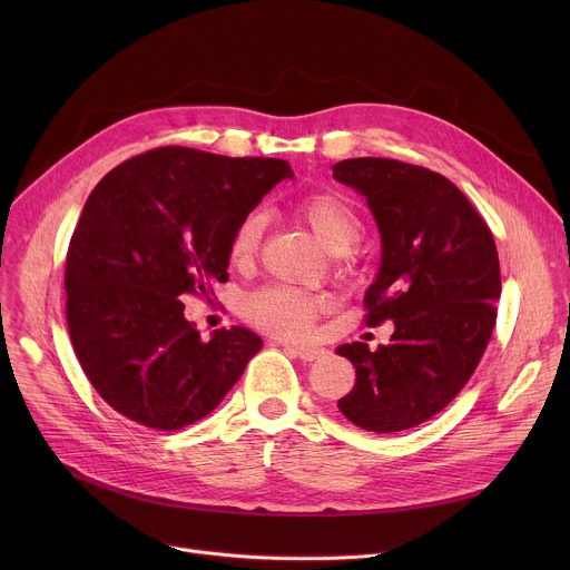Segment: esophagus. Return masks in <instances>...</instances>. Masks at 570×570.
Returning a JSON list of instances; mask_svg holds the SVG:
<instances>
[{
	"label": "esophagus",
	"mask_w": 570,
	"mask_h": 570,
	"mask_svg": "<svg viewBox=\"0 0 570 570\" xmlns=\"http://www.w3.org/2000/svg\"><path fill=\"white\" fill-rule=\"evenodd\" d=\"M284 346V351H288V353H293V355H297V357H303V361H316V357H321L325 351L323 348H318V346H301V344H282Z\"/></svg>",
	"instance_id": "obj_1"
}]
</instances>
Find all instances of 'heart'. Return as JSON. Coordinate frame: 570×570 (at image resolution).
I'll return each mask as SVG.
<instances>
[{"mask_svg":"<svg viewBox=\"0 0 570 570\" xmlns=\"http://www.w3.org/2000/svg\"><path fill=\"white\" fill-rule=\"evenodd\" d=\"M295 213L335 254H348L361 243V217L340 194H309L295 205ZM263 228L265 215L258 209L247 213L235 224L228 237V261L233 267L247 269L256 261ZM321 312V297L293 286H263L249 293L243 303V316L258 331L277 337H305Z\"/></svg>","mask_w":570,"mask_h":570,"instance_id":"heart-1","label":"heart"}]
</instances>
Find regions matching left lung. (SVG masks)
<instances>
[{"label": "left lung", "mask_w": 570, "mask_h": 570, "mask_svg": "<svg viewBox=\"0 0 570 570\" xmlns=\"http://www.w3.org/2000/svg\"><path fill=\"white\" fill-rule=\"evenodd\" d=\"M340 183L367 198L383 261L365 293V323H395L391 344L337 348L355 385L337 406L367 432L391 434L451 404L488 348L501 295L490 226L451 179L395 159H344Z\"/></svg>", "instance_id": "1"}]
</instances>
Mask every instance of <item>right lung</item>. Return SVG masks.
Segmentation results:
<instances>
[{"label":"right lung","instance_id":"obj_1","mask_svg":"<svg viewBox=\"0 0 570 570\" xmlns=\"http://www.w3.org/2000/svg\"><path fill=\"white\" fill-rule=\"evenodd\" d=\"M288 161L157 147L89 194L67 252V325L78 363L117 413L170 432L207 415L263 346L247 327L203 340L179 297L228 282L235 224Z\"/></svg>","mask_w":570,"mask_h":570}]
</instances>
